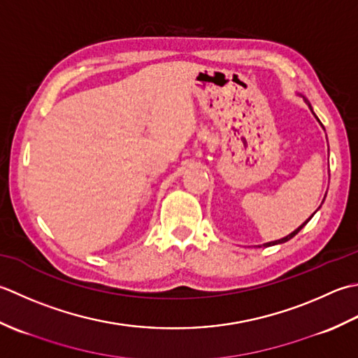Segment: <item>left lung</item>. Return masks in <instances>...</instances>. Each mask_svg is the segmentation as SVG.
<instances>
[{
	"label": "left lung",
	"instance_id": "8db88e82",
	"mask_svg": "<svg viewBox=\"0 0 358 358\" xmlns=\"http://www.w3.org/2000/svg\"><path fill=\"white\" fill-rule=\"evenodd\" d=\"M301 97H303V96H301ZM303 100L306 101V105H308V106H309V109H310V111H312V114H313V115H315V113H313V109H312V106H310V103H309V100H308V99H306V97H303ZM315 119L318 120V117H317V115H315ZM318 123H320V125H322V122H320V120H318ZM322 127H323V125H322ZM323 129H324V127H323ZM324 198H326V196H324ZM323 202H324V199H323ZM323 202H322V203H323ZM320 207H322V206H320ZM320 207H318V208H320ZM318 208H317V210H318ZM315 213H317V211H315ZM315 213H313V215H315ZM313 215H312V216H313ZM312 216L309 217V220H306V221H304V222H303V224L300 225V227H298V229H295V230H294V231H292V233H289V235H287V236H284V238H281V239H276V241H271V243H266V244H262V245H264V247H271V245H276V244H282V243H287V241H290L292 238H294V236L296 235V233H298V231H300V230H301V229L304 227V225H306V224H308V222H309V221L312 220ZM258 247H261V245H258Z\"/></svg>",
	"mask_w": 358,
	"mask_h": 358
}]
</instances>
